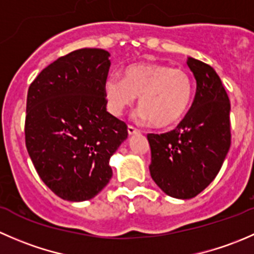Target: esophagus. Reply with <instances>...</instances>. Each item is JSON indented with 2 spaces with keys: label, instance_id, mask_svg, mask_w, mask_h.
<instances>
[{
  "label": "esophagus",
  "instance_id": "esophagus-1",
  "mask_svg": "<svg viewBox=\"0 0 254 254\" xmlns=\"http://www.w3.org/2000/svg\"><path fill=\"white\" fill-rule=\"evenodd\" d=\"M139 130L137 129H135L134 127H131V125H129V127H127V134H129V136H131V135H136V134H139Z\"/></svg>",
  "mask_w": 254,
  "mask_h": 254
}]
</instances>
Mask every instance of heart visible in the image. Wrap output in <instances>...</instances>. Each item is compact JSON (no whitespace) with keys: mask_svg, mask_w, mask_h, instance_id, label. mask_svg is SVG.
I'll list each match as a JSON object with an SVG mask.
<instances>
[{"mask_svg":"<svg viewBox=\"0 0 254 254\" xmlns=\"http://www.w3.org/2000/svg\"><path fill=\"white\" fill-rule=\"evenodd\" d=\"M107 108L122 115L134 106L137 119L157 129H170L183 120L193 97V82L186 71L163 64L140 63L125 68L124 78L112 73L104 82Z\"/></svg>","mask_w":254,"mask_h":254,"instance_id":"b5f03b06","label":"heart"}]
</instances>
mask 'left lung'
<instances>
[{
	"label": "left lung",
	"instance_id": "8db88e82",
	"mask_svg": "<svg viewBox=\"0 0 254 254\" xmlns=\"http://www.w3.org/2000/svg\"><path fill=\"white\" fill-rule=\"evenodd\" d=\"M195 98L184 119L166 134H148L150 173L163 193L190 199L211 183L231 145L230 99L211 66L188 58Z\"/></svg>",
	"mask_w": 254,
	"mask_h": 254
}]
</instances>
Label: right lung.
Returning a JSON list of instances; mask_svg holds the SVG:
<instances>
[{
  "mask_svg": "<svg viewBox=\"0 0 254 254\" xmlns=\"http://www.w3.org/2000/svg\"><path fill=\"white\" fill-rule=\"evenodd\" d=\"M111 54L79 49L45 67L27 96L25 146L42 181L64 200L94 198L111 181L109 160L127 137L107 112Z\"/></svg>",
  "mask_w": 254,
  "mask_h": 254,
  "instance_id": "right-lung-1",
  "label": "right lung"
}]
</instances>
